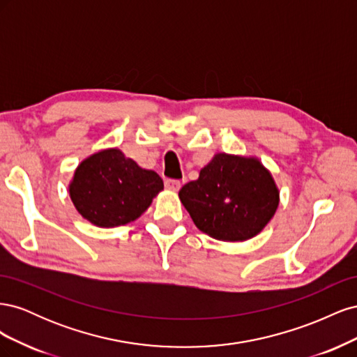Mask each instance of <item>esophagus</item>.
I'll use <instances>...</instances> for the list:
<instances>
[{"label":"esophagus","instance_id":"1","mask_svg":"<svg viewBox=\"0 0 357 357\" xmlns=\"http://www.w3.org/2000/svg\"><path fill=\"white\" fill-rule=\"evenodd\" d=\"M165 188H167L168 190L177 192V190L181 188V183H180V180H172V178H168V180H165Z\"/></svg>","mask_w":357,"mask_h":357}]
</instances>
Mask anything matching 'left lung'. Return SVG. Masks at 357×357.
I'll return each mask as SVG.
<instances>
[{"instance_id": "8db88e82", "label": "left lung", "mask_w": 357, "mask_h": 357, "mask_svg": "<svg viewBox=\"0 0 357 357\" xmlns=\"http://www.w3.org/2000/svg\"><path fill=\"white\" fill-rule=\"evenodd\" d=\"M178 197L199 231L215 240L245 241L273 219L280 192L259 159L218 153Z\"/></svg>"}]
</instances>
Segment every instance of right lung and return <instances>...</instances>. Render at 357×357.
Segmentation results:
<instances>
[{"instance_id": "1", "label": "right lung", "mask_w": 357, "mask_h": 357, "mask_svg": "<svg viewBox=\"0 0 357 357\" xmlns=\"http://www.w3.org/2000/svg\"><path fill=\"white\" fill-rule=\"evenodd\" d=\"M162 189L164 181L155 171L138 167L119 149L82 160L68 186L75 210L100 228L137 220Z\"/></svg>"}]
</instances>
